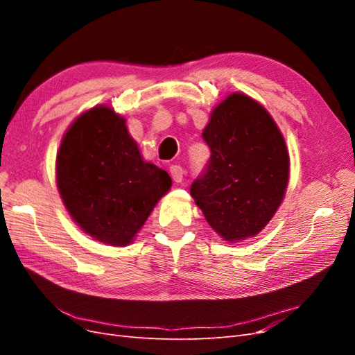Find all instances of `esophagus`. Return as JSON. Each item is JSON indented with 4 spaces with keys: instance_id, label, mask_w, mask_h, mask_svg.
I'll use <instances>...</instances> for the list:
<instances>
[{
    "instance_id": "esophagus-1",
    "label": "esophagus",
    "mask_w": 355,
    "mask_h": 355,
    "mask_svg": "<svg viewBox=\"0 0 355 355\" xmlns=\"http://www.w3.org/2000/svg\"><path fill=\"white\" fill-rule=\"evenodd\" d=\"M170 175H171V178H173L175 182H182V179H184L185 171H184V168H182L180 166H171L170 167Z\"/></svg>"
}]
</instances>
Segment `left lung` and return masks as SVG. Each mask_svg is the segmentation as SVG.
I'll use <instances>...</instances> for the list:
<instances>
[{
  "mask_svg": "<svg viewBox=\"0 0 355 355\" xmlns=\"http://www.w3.org/2000/svg\"><path fill=\"white\" fill-rule=\"evenodd\" d=\"M202 139L210 158L191 196L223 240L259 234L284 198L288 153L284 137L261 103L232 93L210 114Z\"/></svg>",
  "mask_w": 355,
  "mask_h": 355,
  "instance_id": "1",
  "label": "left lung"
}]
</instances>
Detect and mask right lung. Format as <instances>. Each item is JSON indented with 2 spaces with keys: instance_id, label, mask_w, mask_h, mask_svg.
I'll return each instance as SVG.
<instances>
[{
  "instance_id": "add662e5",
  "label": "right lung",
  "mask_w": 355,
  "mask_h": 355,
  "mask_svg": "<svg viewBox=\"0 0 355 355\" xmlns=\"http://www.w3.org/2000/svg\"><path fill=\"white\" fill-rule=\"evenodd\" d=\"M56 182L72 219L93 239L127 245L167 194L166 170L144 161L125 120L105 105L81 114L67 130Z\"/></svg>"
}]
</instances>
